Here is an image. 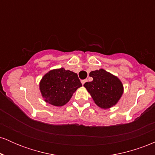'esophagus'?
<instances>
[{
  "mask_svg": "<svg viewBox=\"0 0 155 155\" xmlns=\"http://www.w3.org/2000/svg\"><path fill=\"white\" fill-rule=\"evenodd\" d=\"M87 81V79H84V80H81V84H84L86 83Z\"/></svg>",
  "mask_w": 155,
  "mask_h": 155,
  "instance_id": "esophagus-1",
  "label": "esophagus"
}]
</instances>
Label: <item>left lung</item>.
<instances>
[{
  "mask_svg": "<svg viewBox=\"0 0 155 155\" xmlns=\"http://www.w3.org/2000/svg\"><path fill=\"white\" fill-rule=\"evenodd\" d=\"M90 76L93 80L85 83L84 87L92 96L95 104L104 109L115 106L124 91L123 84L120 79L102 68L91 71Z\"/></svg>",
  "mask_w": 155,
  "mask_h": 155,
  "instance_id": "obj_1",
  "label": "left lung"
}]
</instances>
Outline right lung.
I'll use <instances>...</instances> for the list:
<instances>
[{
    "mask_svg": "<svg viewBox=\"0 0 155 155\" xmlns=\"http://www.w3.org/2000/svg\"><path fill=\"white\" fill-rule=\"evenodd\" d=\"M82 86L77 74L63 68L49 71L39 83L44 101L54 106H63Z\"/></svg>",
    "mask_w": 155,
    "mask_h": 155,
    "instance_id": "add662e5",
    "label": "right lung"
}]
</instances>
